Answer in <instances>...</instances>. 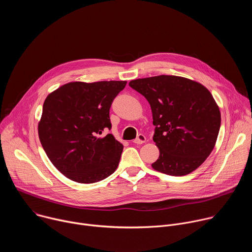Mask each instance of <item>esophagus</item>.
<instances>
[{
  "mask_svg": "<svg viewBox=\"0 0 252 252\" xmlns=\"http://www.w3.org/2000/svg\"><path fill=\"white\" fill-rule=\"evenodd\" d=\"M146 140H147V137L143 135V134H138L137 135V137L133 140V142L135 143V145H141V143H145L146 142Z\"/></svg>",
  "mask_w": 252,
  "mask_h": 252,
  "instance_id": "1",
  "label": "esophagus"
}]
</instances>
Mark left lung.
Masks as SVG:
<instances>
[{
	"label": "left lung",
	"instance_id": "left-lung-1",
	"mask_svg": "<svg viewBox=\"0 0 252 252\" xmlns=\"http://www.w3.org/2000/svg\"><path fill=\"white\" fill-rule=\"evenodd\" d=\"M128 85L151 104L154 141L159 150L153 168L172 176L196 169L212 152L220 128V107L210 92L176 76L137 79Z\"/></svg>",
	"mask_w": 252,
	"mask_h": 252
}]
</instances>
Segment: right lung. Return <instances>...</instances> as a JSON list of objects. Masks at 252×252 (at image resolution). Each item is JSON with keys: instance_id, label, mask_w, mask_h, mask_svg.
<instances>
[{"instance_id": "obj_1", "label": "right lung", "mask_w": 252, "mask_h": 252, "mask_svg": "<svg viewBox=\"0 0 252 252\" xmlns=\"http://www.w3.org/2000/svg\"><path fill=\"white\" fill-rule=\"evenodd\" d=\"M126 82L68 83L45 99L38 131L52 163L67 178L94 184L117 169L124 146L112 133L110 109Z\"/></svg>"}]
</instances>
